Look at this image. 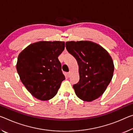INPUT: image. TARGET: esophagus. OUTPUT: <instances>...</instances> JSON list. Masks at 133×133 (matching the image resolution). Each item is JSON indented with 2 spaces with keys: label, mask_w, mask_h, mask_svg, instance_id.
<instances>
[{
  "label": "esophagus",
  "mask_w": 133,
  "mask_h": 133,
  "mask_svg": "<svg viewBox=\"0 0 133 133\" xmlns=\"http://www.w3.org/2000/svg\"><path fill=\"white\" fill-rule=\"evenodd\" d=\"M71 71H69L68 73H67V77H70V75H71Z\"/></svg>",
  "instance_id": "esophagus-1"
}]
</instances>
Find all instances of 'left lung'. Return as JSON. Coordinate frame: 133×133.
Instances as JSON below:
<instances>
[{"instance_id":"1","label":"left lung","mask_w":133,"mask_h":133,"mask_svg":"<svg viewBox=\"0 0 133 133\" xmlns=\"http://www.w3.org/2000/svg\"><path fill=\"white\" fill-rule=\"evenodd\" d=\"M66 47L79 66V81L73 86L76 95L87 102L98 99L112 80V57L102 46L90 41H67Z\"/></svg>"}]
</instances>
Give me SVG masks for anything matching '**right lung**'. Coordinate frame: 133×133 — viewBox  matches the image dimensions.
<instances>
[{
  "mask_svg": "<svg viewBox=\"0 0 133 133\" xmlns=\"http://www.w3.org/2000/svg\"><path fill=\"white\" fill-rule=\"evenodd\" d=\"M64 47V41H39L19 54L16 70L21 81L38 99H51L65 79L58 59Z\"/></svg>",
  "mask_w": 133,
  "mask_h": 133,
  "instance_id": "right-lung-1",
  "label": "right lung"
}]
</instances>
